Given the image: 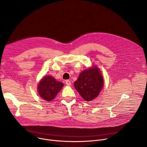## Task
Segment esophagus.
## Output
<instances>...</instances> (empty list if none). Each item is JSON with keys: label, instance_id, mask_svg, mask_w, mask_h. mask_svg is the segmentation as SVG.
<instances>
[{"label": "esophagus", "instance_id": "esophagus-1", "mask_svg": "<svg viewBox=\"0 0 147 147\" xmlns=\"http://www.w3.org/2000/svg\"><path fill=\"white\" fill-rule=\"evenodd\" d=\"M65 84H67V86H70L71 85V82L69 81V80H65Z\"/></svg>", "mask_w": 147, "mask_h": 147}]
</instances>
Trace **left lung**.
<instances>
[{
    "label": "left lung",
    "instance_id": "obj_1",
    "mask_svg": "<svg viewBox=\"0 0 147 147\" xmlns=\"http://www.w3.org/2000/svg\"><path fill=\"white\" fill-rule=\"evenodd\" d=\"M103 84L102 76L95 66L83 71L74 83L76 89L87 101H92L99 95Z\"/></svg>",
    "mask_w": 147,
    "mask_h": 147
}]
</instances>
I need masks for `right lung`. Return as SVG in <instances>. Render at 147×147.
I'll list each match as a JSON object with an SVG mask.
<instances>
[{"label":"right lung","mask_w":147,"mask_h":147,"mask_svg":"<svg viewBox=\"0 0 147 147\" xmlns=\"http://www.w3.org/2000/svg\"><path fill=\"white\" fill-rule=\"evenodd\" d=\"M64 84L56 80L52 76H46L38 83V93L46 101H51L55 98L61 90Z\"/></svg>","instance_id":"right-lung-1"}]
</instances>
